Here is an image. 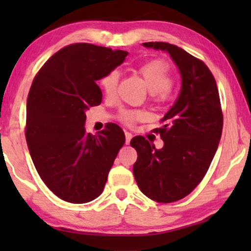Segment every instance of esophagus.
Here are the masks:
<instances>
[{"label": "esophagus", "instance_id": "esophagus-1", "mask_svg": "<svg viewBox=\"0 0 251 251\" xmlns=\"http://www.w3.org/2000/svg\"><path fill=\"white\" fill-rule=\"evenodd\" d=\"M132 138V133L129 132V131H126V143L129 144L130 140Z\"/></svg>", "mask_w": 251, "mask_h": 251}]
</instances>
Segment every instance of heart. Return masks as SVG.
Here are the masks:
<instances>
[{"instance_id": "1", "label": "heart", "mask_w": 251, "mask_h": 251, "mask_svg": "<svg viewBox=\"0 0 251 251\" xmlns=\"http://www.w3.org/2000/svg\"><path fill=\"white\" fill-rule=\"evenodd\" d=\"M137 73L140 75L145 84L149 88L151 99L153 101L163 104L169 100L173 96L171 80H173V71L169 63L164 59H154L142 65ZM120 73L118 70H112L106 73L100 80V87L107 98L115 97L119 85ZM146 114L143 111L128 109L122 111L120 119L126 126H132L136 122L145 120Z\"/></svg>"}]
</instances>
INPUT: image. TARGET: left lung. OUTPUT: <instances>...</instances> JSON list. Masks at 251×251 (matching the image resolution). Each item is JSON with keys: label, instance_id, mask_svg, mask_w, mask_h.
<instances>
[{"label": "left lung", "instance_id": "obj_1", "mask_svg": "<svg viewBox=\"0 0 251 251\" xmlns=\"http://www.w3.org/2000/svg\"><path fill=\"white\" fill-rule=\"evenodd\" d=\"M144 47L169 52L179 68L181 89L173 107L163 116L160 133L164 145L156 150L145 137L130 142L138 157L133 176L151 200L170 203L191 193L207 174L223 131V112L214 75L203 61L167 42Z\"/></svg>", "mask_w": 251, "mask_h": 251}]
</instances>
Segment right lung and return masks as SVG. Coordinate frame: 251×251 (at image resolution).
<instances>
[{
	"label": "right lung",
	"instance_id": "right-lung-1",
	"mask_svg": "<svg viewBox=\"0 0 251 251\" xmlns=\"http://www.w3.org/2000/svg\"><path fill=\"white\" fill-rule=\"evenodd\" d=\"M126 56V51L90 43L70 44L34 77L27 98L26 142L41 179L61 200L87 203L104 191L126 136L115 123L97 135L87 133L85 111L101 102L96 81Z\"/></svg>",
	"mask_w": 251,
	"mask_h": 251
}]
</instances>
